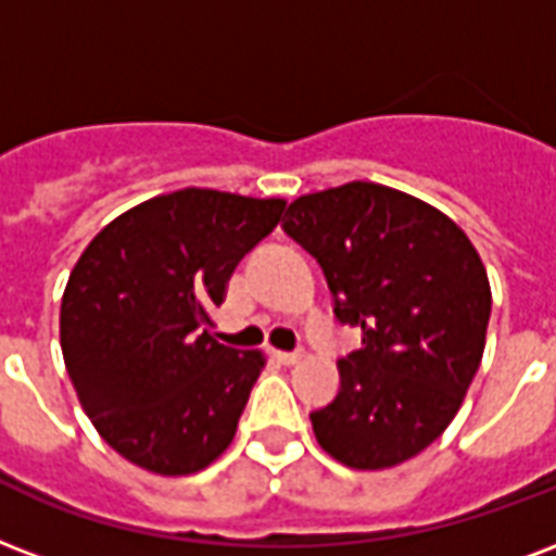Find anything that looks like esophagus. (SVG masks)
Returning <instances> with one entry per match:
<instances>
[{
    "mask_svg": "<svg viewBox=\"0 0 556 556\" xmlns=\"http://www.w3.org/2000/svg\"><path fill=\"white\" fill-rule=\"evenodd\" d=\"M274 358H277L279 364H296L300 358H303V353L296 350V353H282V350H274Z\"/></svg>",
    "mask_w": 556,
    "mask_h": 556,
    "instance_id": "esophagus-1",
    "label": "esophagus"
}]
</instances>
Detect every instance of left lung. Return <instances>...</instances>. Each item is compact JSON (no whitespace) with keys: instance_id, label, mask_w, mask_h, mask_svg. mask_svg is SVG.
I'll list each match as a JSON object with an SVG mask.
<instances>
[{"instance_id":"8db88e82","label":"left lung","mask_w":556,"mask_h":556,"mask_svg":"<svg viewBox=\"0 0 556 556\" xmlns=\"http://www.w3.org/2000/svg\"><path fill=\"white\" fill-rule=\"evenodd\" d=\"M282 230L324 268L334 317L362 329L338 396L308 414L317 443L353 469L419 455L484 355L493 294L478 250L448 215L367 180L296 198Z\"/></svg>"}]
</instances>
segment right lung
Instances as JSON below:
<instances>
[{
    "instance_id": "add662e5",
    "label": "right lung",
    "mask_w": 556,
    "mask_h": 556,
    "mask_svg": "<svg viewBox=\"0 0 556 556\" xmlns=\"http://www.w3.org/2000/svg\"><path fill=\"white\" fill-rule=\"evenodd\" d=\"M282 210V198L180 189L122 212L75 262L63 362L80 408L130 464L192 476L236 438L265 355L218 344L210 312Z\"/></svg>"
}]
</instances>
